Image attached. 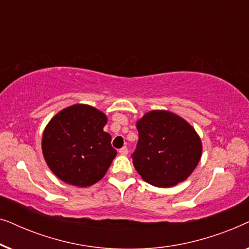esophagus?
I'll return each mask as SVG.
<instances>
[{"label":"esophagus","instance_id":"esophagus-1","mask_svg":"<svg viewBox=\"0 0 249 249\" xmlns=\"http://www.w3.org/2000/svg\"><path fill=\"white\" fill-rule=\"evenodd\" d=\"M119 154L120 155H127L128 154V148L127 147H122L119 149Z\"/></svg>","mask_w":249,"mask_h":249}]
</instances>
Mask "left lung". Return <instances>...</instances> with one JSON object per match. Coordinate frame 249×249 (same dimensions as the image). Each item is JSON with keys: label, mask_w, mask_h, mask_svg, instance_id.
I'll list each match as a JSON object with an SVG mask.
<instances>
[{"label": "left lung", "mask_w": 249, "mask_h": 249, "mask_svg": "<svg viewBox=\"0 0 249 249\" xmlns=\"http://www.w3.org/2000/svg\"><path fill=\"white\" fill-rule=\"evenodd\" d=\"M139 139L132 155L142 179L159 188L185 181L200 161L203 145L195 128L180 115L153 110L136 121Z\"/></svg>", "instance_id": "8db88e82"}]
</instances>
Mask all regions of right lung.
<instances>
[{
	"label": "right lung",
	"instance_id": "right-lung-1",
	"mask_svg": "<svg viewBox=\"0 0 249 249\" xmlns=\"http://www.w3.org/2000/svg\"><path fill=\"white\" fill-rule=\"evenodd\" d=\"M107 124V115L87 104L57 112L42 137V152L51 171L80 188L100 181L117 155L110 134L103 130Z\"/></svg>",
	"mask_w": 249,
	"mask_h": 249
}]
</instances>
